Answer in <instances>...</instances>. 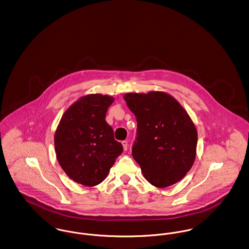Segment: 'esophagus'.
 <instances>
[{"label": "esophagus", "mask_w": 249, "mask_h": 249, "mask_svg": "<svg viewBox=\"0 0 249 249\" xmlns=\"http://www.w3.org/2000/svg\"><path fill=\"white\" fill-rule=\"evenodd\" d=\"M121 143H122V145H123V149L125 150V151H127V149H128V141H126V140H124V141H122L121 142Z\"/></svg>", "instance_id": "34e87169"}]
</instances>
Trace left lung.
Wrapping results in <instances>:
<instances>
[{
  "label": "left lung",
  "instance_id": "8db88e82",
  "mask_svg": "<svg viewBox=\"0 0 249 249\" xmlns=\"http://www.w3.org/2000/svg\"><path fill=\"white\" fill-rule=\"evenodd\" d=\"M124 100L137 122L131 154L144 178L157 188L176 184L196 157L197 130L186 110L160 91L127 93Z\"/></svg>",
  "mask_w": 249,
  "mask_h": 249
}]
</instances>
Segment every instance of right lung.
<instances>
[{
	"mask_svg": "<svg viewBox=\"0 0 249 249\" xmlns=\"http://www.w3.org/2000/svg\"><path fill=\"white\" fill-rule=\"evenodd\" d=\"M113 102L107 95L82 97L65 111L55 132L59 165L69 178L83 186L102 183L123 151L106 120Z\"/></svg>",
	"mask_w": 249,
	"mask_h": 249,
	"instance_id": "obj_1",
	"label": "right lung"
}]
</instances>
